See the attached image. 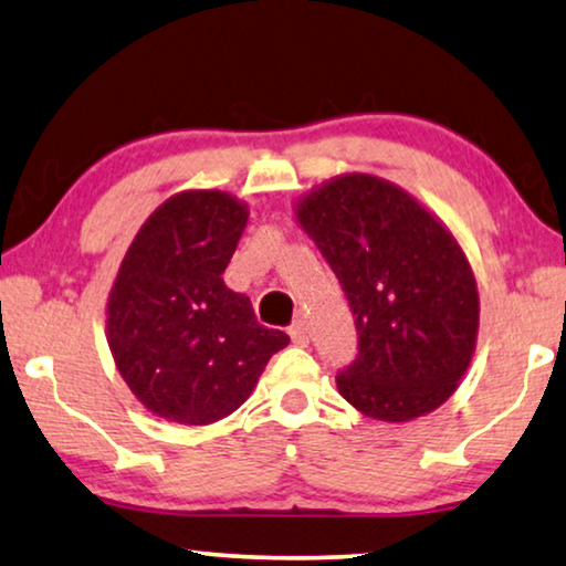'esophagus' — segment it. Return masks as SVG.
<instances>
[{
    "mask_svg": "<svg viewBox=\"0 0 566 566\" xmlns=\"http://www.w3.org/2000/svg\"><path fill=\"white\" fill-rule=\"evenodd\" d=\"M290 337L294 345H300V348H305V345L310 343V335H307V325L305 319H297V323L290 325Z\"/></svg>",
    "mask_w": 566,
    "mask_h": 566,
    "instance_id": "esophagus-1",
    "label": "esophagus"
}]
</instances>
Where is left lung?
<instances>
[{"instance_id": "8db88e82", "label": "left lung", "mask_w": 566, "mask_h": 566, "mask_svg": "<svg viewBox=\"0 0 566 566\" xmlns=\"http://www.w3.org/2000/svg\"><path fill=\"white\" fill-rule=\"evenodd\" d=\"M340 282L358 356L337 391L381 421L429 415L458 389L478 337V286L454 235L381 177L340 175L297 202Z\"/></svg>"}]
</instances>
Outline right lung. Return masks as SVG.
Returning a JSON list of instances; mask_svg holds the SVG:
<instances>
[{
    "instance_id": "add662e5",
    "label": "right lung",
    "mask_w": 566,
    "mask_h": 566,
    "mask_svg": "<svg viewBox=\"0 0 566 566\" xmlns=\"http://www.w3.org/2000/svg\"><path fill=\"white\" fill-rule=\"evenodd\" d=\"M247 221L229 192L188 190L165 200L126 251L108 294V348L151 415L192 427L229 417L290 343L223 282Z\"/></svg>"
}]
</instances>
